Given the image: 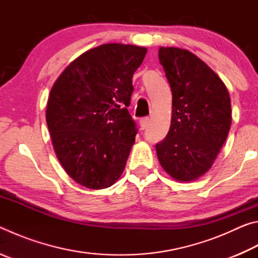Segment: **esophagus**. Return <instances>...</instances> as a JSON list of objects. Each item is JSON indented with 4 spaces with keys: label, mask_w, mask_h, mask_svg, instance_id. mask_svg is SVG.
I'll return each mask as SVG.
<instances>
[{
    "label": "esophagus",
    "mask_w": 258,
    "mask_h": 258,
    "mask_svg": "<svg viewBox=\"0 0 258 258\" xmlns=\"http://www.w3.org/2000/svg\"><path fill=\"white\" fill-rule=\"evenodd\" d=\"M148 124H149V117H142V118L140 119V126H141L142 130L147 128Z\"/></svg>",
    "instance_id": "1"
}]
</instances>
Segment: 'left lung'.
Segmentation results:
<instances>
[{
    "label": "left lung",
    "mask_w": 258,
    "mask_h": 258,
    "mask_svg": "<svg viewBox=\"0 0 258 258\" xmlns=\"http://www.w3.org/2000/svg\"><path fill=\"white\" fill-rule=\"evenodd\" d=\"M159 61L173 97L171 127L157 143L159 163L177 181H194L212 167L231 126V101L222 80L197 55L160 47Z\"/></svg>",
    "instance_id": "left-lung-1"
}]
</instances>
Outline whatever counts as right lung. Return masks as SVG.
I'll use <instances>...</instances> for the list:
<instances>
[{
	"label": "right lung",
	"instance_id": "add662e5",
	"mask_svg": "<svg viewBox=\"0 0 258 258\" xmlns=\"http://www.w3.org/2000/svg\"><path fill=\"white\" fill-rule=\"evenodd\" d=\"M146 47L109 43L78 56L52 86L46 123L64 171L89 189L111 186L138 133L128 112Z\"/></svg>",
	"mask_w": 258,
	"mask_h": 258
}]
</instances>
